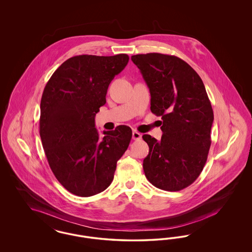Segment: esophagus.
Masks as SVG:
<instances>
[{"label": "esophagus", "mask_w": 252, "mask_h": 252, "mask_svg": "<svg viewBox=\"0 0 252 252\" xmlns=\"http://www.w3.org/2000/svg\"><path fill=\"white\" fill-rule=\"evenodd\" d=\"M132 139L135 140V141H138V140L142 139V134L140 132L134 130V131L132 132Z\"/></svg>", "instance_id": "obj_1"}]
</instances>
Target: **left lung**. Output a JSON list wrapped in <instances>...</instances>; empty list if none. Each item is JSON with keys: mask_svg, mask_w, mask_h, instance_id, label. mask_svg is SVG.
Listing matches in <instances>:
<instances>
[{"mask_svg": "<svg viewBox=\"0 0 252 252\" xmlns=\"http://www.w3.org/2000/svg\"><path fill=\"white\" fill-rule=\"evenodd\" d=\"M151 94L152 113L161 116V140L143 136L149 153L143 167L155 187L180 191L198 178L212 144L214 111L200 76L175 56H132Z\"/></svg>", "mask_w": 252, "mask_h": 252, "instance_id": "8db88e82", "label": "left lung"}]
</instances>
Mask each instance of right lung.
Returning a JSON list of instances; mask_svg holds the SVG:
<instances>
[{
    "label": "right lung",
    "mask_w": 252,
    "mask_h": 252,
    "mask_svg": "<svg viewBox=\"0 0 252 252\" xmlns=\"http://www.w3.org/2000/svg\"><path fill=\"white\" fill-rule=\"evenodd\" d=\"M128 56L81 55L63 62L44 88L39 135L49 165L60 184L78 196L103 192L127 149L131 128L118 126L101 139L94 117L106 104L108 85Z\"/></svg>",
    "instance_id": "obj_1"
}]
</instances>
